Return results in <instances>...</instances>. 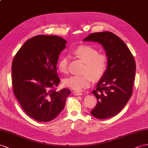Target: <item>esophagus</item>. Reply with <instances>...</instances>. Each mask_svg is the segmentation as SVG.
I'll return each instance as SVG.
<instances>
[{"label": "esophagus", "instance_id": "1", "mask_svg": "<svg viewBox=\"0 0 148 148\" xmlns=\"http://www.w3.org/2000/svg\"><path fill=\"white\" fill-rule=\"evenodd\" d=\"M73 94L75 96H81L82 95V93L81 92H79V91H74Z\"/></svg>", "mask_w": 148, "mask_h": 148}]
</instances>
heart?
Wrapping results in <instances>:
<instances>
[{"instance_id":"obj_1","label":"heart","mask_w":148,"mask_h":148,"mask_svg":"<svg viewBox=\"0 0 148 148\" xmlns=\"http://www.w3.org/2000/svg\"><path fill=\"white\" fill-rule=\"evenodd\" d=\"M73 54L84 62L83 72L81 75H73L63 80L64 85L75 90H81L88 88L94 79L100 78L103 75L108 65L107 57L99 54L96 49L89 45H80L73 51ZM68 58L61 56L58 64V69L65 73L67 71Z\"/></svg>"}]
</instances>
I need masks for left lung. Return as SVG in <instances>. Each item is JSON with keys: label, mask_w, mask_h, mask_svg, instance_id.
<instances>
[{"label": "left lung", "mask_w": 148, "mask_h": 148, "mask_svg": "<svg viewBox=\"0 0 148 148\" xmlns=\"http://www.w3.org/2000/svg\"><path fill=\"white\" fill-rule=\"evenodd\" d=\"M100 44L108 57L106 70L92 93L97 103L91 114L99 119L117 114L130 100L136 73V62L123 40L110 32L92 33L83 40Z\"/></svg>", "instance_id": "left-lung-1"}]
</instances>
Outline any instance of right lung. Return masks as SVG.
<instances>
[{"label":"right lung","instance_id":"right-lung-1","mask_svg":"<svg viewBox=\"0 0 148 148\" xmlns=\"http://www.w3.org/2000/svg\"><path fill=\"white\" fill-rule=\"evenodd\" d=\"M66 43L56 36H37L26 41L14 58L15 96L25 112L39 122L56 118L71 94L67 89H51L60 82L56 66Z\"/></svg>","mask_w":148,"mask_h":148}]
</instances>
